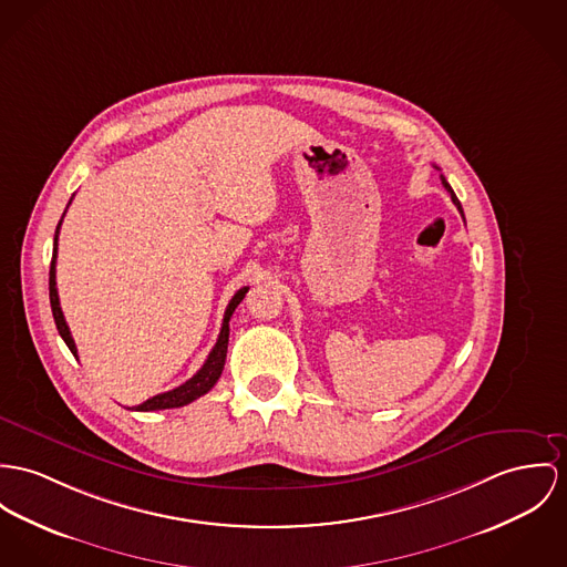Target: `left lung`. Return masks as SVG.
<instances>
[{
    "label": "left lung",
    "instance_id": "left-lung-1",
    "mask_svg": "<svg viewBox=\"0 0 567 567\" xmlns=\"http://www.w3.org/2000/svg\"><path fill=\"white\" fill-rule=\"evenodd\" d=\"M440 178H442V185H444V187H446V192H449V194H451V200H453V203H455V207H457V209H460V214H462V216H464V212H462V205H460V200H457V196H455V194H453V189H451V185H449V183H446V178H444V176H440Z\"/></svg>",
    "mask_w": 567,
    "mask_h": 567
}]
</instances>
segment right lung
Segmentation results:
<instances>
[{"mask_svg": "<svg viewBox=\"0 0 567 567\" xmlns=\"http://www.w3.org/2000/svg\"><path fill=\"white\" fill-rule=\"evenodd\" d=\"M73 200V198H71ZM69 200V205H71ZM66 214V212H64ZM64 218V216H62ZM60 226H62V219L58 221L55 226V237H53V257H51V267H49V302H51V312H53V321H55V328L60 332V337L64 339V343L71 349V353L78 358V348H75V341L71 337V330L66 326V319L62 315V308H60V298H58V289H55V259H58V233H60ZM248 293V287L239 289L233 300L226 306V312H224V321H221V330H219L218 343L212 349V353L207 355L205 364L200 367V371L189 378L185 384L176 386L173 391L162 392V394H155L151 399H146L144 403L135 405L133 410L137 412H153V410H168V408H181V405H187L192 403L194 399L203 396L205 392L212 391L216 386V382L221 375V369H224V362H226V349H228V321L235 312V308L239 306V302L246 298Z\"/></svg>", "mask_w": 567, "mask_h": 567, "instance_id": "add662e5", "label": "right lung"}]
</instances>
